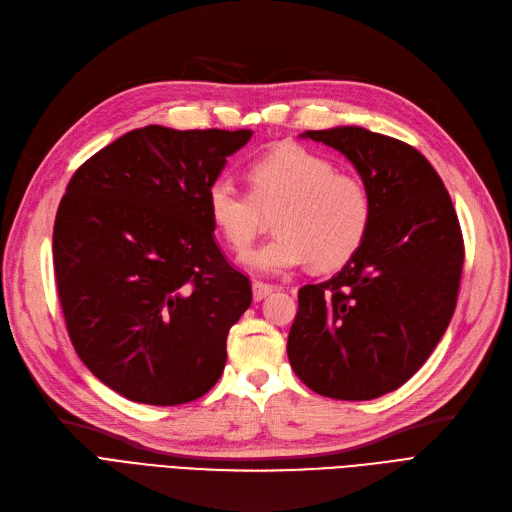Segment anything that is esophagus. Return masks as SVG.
<instances>
[{
	"label": "esophagus",
	"mask_w": 512,
	"mask_h": 512,
	"mask_svg": "<svg viewBox=\"0 0 512 512\" xmlns=\"http://www.w3.org/2000/svg\"><path fill=\"white\" fill-rule=\"evenodd\" d=\"M274 291H276V287L270 285V282H263V280H255V282H253V299H255V301L266 299V297L272 295Z\"/></svg>",
	"instance_id": "obj_1"
}]
</instances>
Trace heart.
Segmentation results:
<instances>
[{"label":"heart","instance_id":"heart-1","mask_svg":"<svg viewBox=\"0 0 512 512\" xmlns=\"http://www.w3.org/2000/svg\"><path fill=\"white\" fill-rule=\"evenodd\" d=\"M206 208L230 251L242 257L258 235L263 214L277 213L276 239L244 257L251 270L280 274L310 261L333 272L358 253L373 221L369 185L301 145L278 147L253 162L249 192L230 177L206 189Z\"/></svg>","mask_w":512,"mask_h":512}]
</instances>
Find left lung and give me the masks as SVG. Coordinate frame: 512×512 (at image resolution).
I'll use <instances>...</instances> for the list:
<instances>
[{
  "instance_id": "8db88e82",
  "label": "left lung",
  "mask_w": 512,
  "mask_h": 512,
  "mask_svg": "<svg viewBox=\"0 0 512 512\" xmlns=\"http://www.w3.org/2000/svg\"><path fill=\"white\" fill-rule=\"evenodd\" d=\"M354 164L373 196L371 230L333 278L299 289L287 354L310 390L371 401L401 388L456 310L464 240L437 170L418 149L361 126L308 130Z\"/></svg>"
}]
</instances>
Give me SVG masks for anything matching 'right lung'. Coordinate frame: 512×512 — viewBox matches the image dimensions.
I'll return each mask as SVG.
<instances>
[{
	"mask_svg": "<svg viewBox=\"0 0 512 512\" xmlns=\"http://www.w3.org/2000/svg\"><path fill=\"white\" fill-rule=\"evenodd\" d=\"M251 130L126 132L75 170L54 219V278L71 344L143 405L211 390L251 282L225 259L206 189Z\"/></svg>",
	"mask_w": 512,
	"mask_h": 512,
	"instance_id": "1",
	"label": "right lung"
}]
</instances>
